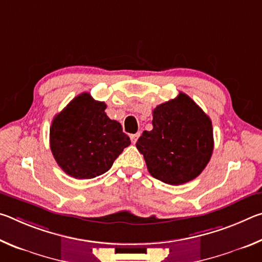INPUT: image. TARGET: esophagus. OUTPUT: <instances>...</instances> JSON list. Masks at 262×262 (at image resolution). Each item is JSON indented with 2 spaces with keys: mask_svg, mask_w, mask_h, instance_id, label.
Wrapping results in <instances>:
<instances>
[{
  "mask_svg": "<svg viewBox=\"0 0 262 262\" xmlns=\"http://www.w3.org/2000/svg\"><path fill=\"white\" fill-rule=\"evenodd\" d=\"M139 136H140V133H136V134H132L130 135V141H132V143H136V141H137V139H139Z\"/></svg>",
  "mask_w": 262,
  "mask_h": 262,
  "instance_id": "34e87169",
  "label": "esophagus"
}]
</instances>
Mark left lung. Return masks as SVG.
<instances>
[{"instance_id":"obj_1","label":"left lung","mask_w":262,"mask_h":262,"mask_svg":"<svg viewBox=\"0 0 262 262\" xmlns=\"http://www.w3.org/2000/svg\"><path fill=\"white\" fill-rule=\"evenodd\" d=\"M149 173L168 185L193 180L209 163L214 150L208 115L186 94L152 111V129L136 142Z\"/></svg>"}]
</instances>
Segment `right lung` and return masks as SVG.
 Masks as SVG:
<instances>
[{"mask_svg": "<svg viewBox=\"0 0 262 262\" xmlns=\"http://www.w3.org/2000/svg\"><path fill=\"white\" fill-rule=\"evenodd\" d=\"M104 101L83 92L56 114L50 129L53 156L66 173L92 179L105 173L130 144L120 123L105 113Z\"/></svg>", "mask_w": 262, "mask_h": 262, "instance_id": "1", "label": "right lung"}]
</instances>
